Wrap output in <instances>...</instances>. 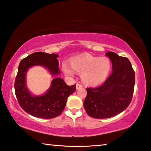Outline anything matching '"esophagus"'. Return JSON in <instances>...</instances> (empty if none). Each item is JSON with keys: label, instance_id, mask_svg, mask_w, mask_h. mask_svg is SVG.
I'll list each match as a JSON object with an SVG mask.
<instances>
[{"label": "esophagus", "instance_id": "esophagus-1", "mask_svg": "<svg viewBox=\"0 0 151 151\" xmlns=\"http://www.w3.org/2000/svg\"><path fill=\"white\" fill-rule=\"evenodd\" d=\"M83 87V86L82 85V84H80V83H77V84H76V89L77 90H78V89H80V88H82Z\"/></svg>", "mask_w": 151, "mask_h": 151}]
</instances>
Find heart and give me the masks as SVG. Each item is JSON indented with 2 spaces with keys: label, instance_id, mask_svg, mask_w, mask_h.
I'll use <instances>...</instances> for the list:
<instances>
[{
  "label": "heart",
  "instance_id": "b5f03b06",
  "mask_svg": "<svg viewBox=\"0 0 151 151\" xmlns=\"http://www.w3.org/2000/svg\"><path fill=\"white\" fill-rule=\"evenodd\" d=\"M71 65L64 63V73L69 76L74 75V71L82 73V80L89 85H96L103 82L109 73L111 68L110 60L106 57H94L84 54L73 57Z\"/></svg>",
  "mask_w": 151,
  "mask_h": 151
}]
</instances>
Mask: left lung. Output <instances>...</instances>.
<instances>
[{"instance_id": "obj_1", "label": "left lung", "mask_w": 151, "mask_h": 151, "mask_svg": "<svg viewBox=\"0 0 151 151\" xmlns=\"http://www.w3.org/2000/svg\"><path fill=\"white\" fill-rule=\"evenodd\" d=\"M106 55L112 62L113 72L103 84L87 88L83 102L87 114L96 119L113 117L126 109L135 84V73L129 59L113 52H107Z\"/></svg>"}]
</instances>
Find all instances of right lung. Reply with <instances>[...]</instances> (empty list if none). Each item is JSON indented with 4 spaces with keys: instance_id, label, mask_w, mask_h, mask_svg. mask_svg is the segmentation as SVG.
Wrapping results in <instances>:
<instances>
[{
    "instance_id": "1",
    "label": "right lung",
    "mask_w": 151,
    "mask_h": 151,
    "mask_svg": "<svg viewBox=\"0 0 151 151\" xmlns=\"http://www.w3.org/2000/svg\"><path fill=\"white\" fill-rule=\"evenodd\" d=\"M59 55L36 52L21 61L15 80V92L18 103L25 112L34 117L52 119L61 114L68 96L75 92L76 84L68 86L61 78L52 81L51 86L45 94L34 96L29 93L25 85V74L29 68L42 65L47 68L52 75L60 73Z\"/></svg>"
}]
</instances>
